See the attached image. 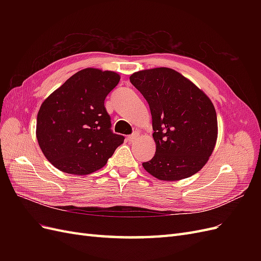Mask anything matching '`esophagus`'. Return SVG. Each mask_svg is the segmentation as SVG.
Wrapping results in <instances>:
<instances>
[{
  "mask_svg": "<svg viewBox=\"0 0 261 261\" xmlns=\"http://www.w3.org/2000/svg\"><path fill=\"white\" fill-rule=\"evenodd\" d=\"M138 134L137 133H134V134H132V135H129L128 137H127V139H128V141L129 143H133V141H135L137 138H138Z\"/></svg>",
  "mask_w": 261,
  "mask_h": 261,
  "instance_id": "esophagus-1",
  "label": "esophagus"
}]
</instances>
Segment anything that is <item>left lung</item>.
Here are the masks:
<instances>
[{
	"label": "left lung",
	"instance_id": "left-lung-1",
	"mask_svg": "<svg viewBox=\"0 0 261 261\" xmlns=\"http://www.w3.org/2000/svg\"><path fill=\"white\" fill-rule=\"evenodd\" d=\"M130 83L147 100L155 153L144 169L162 180L194 175L207 163L218 136L217 113L198 87L168 67L134 73Z\"/></svg>",
	"mask_w": 261,
	"mask_h": 261
}]
</instances>
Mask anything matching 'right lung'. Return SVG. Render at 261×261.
I'll list each match as a JSON object with an SVG mask.
<instances>
[{
  "label": "right lung",
  "instance_id": "obj_1",
  "mask_svg": "<svg viewBox=\"0 0 261 261\" xmlns=\"http://www.w3.org/2000/svg\"><path fill=\"white\" fill-rule=\"evenodd\" d=\"M118 74L98 68L80 70L46 98L37 116L38 144L55 168L87 175L103 168L124 136L111 129L105 100L120 82Z\"/></svg>",
  "mask_w": 261,
  "mask_h": 261
}]
</instances>
